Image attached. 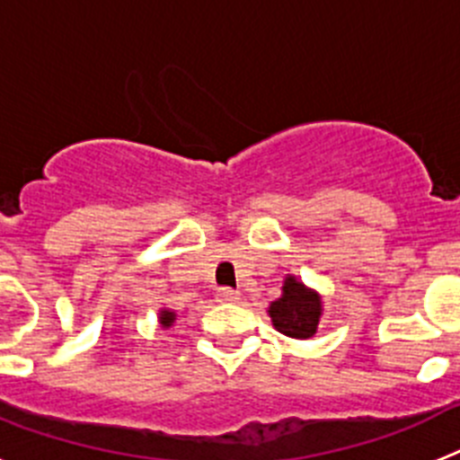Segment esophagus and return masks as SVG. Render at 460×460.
<instances>
[{"mask_svg": "<svg viewBox=\"0 0 460 460\" xmlns=\"http://www.w3.org/2000/svg\"><path fill=\"white\" fill-rule=\"evenodd\" d=\"M239 299V292L233 290V288H221V290L217 292V302L221 304H233Z\"/></svg>", "mask_w": 460, "mask_h": 460, "instance_id": "obj_1", "label": "esophagus"}]
</instances>
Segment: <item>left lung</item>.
Wrapping results in <instances>:
<instances>
[{
    "label": "left lung",
    "instance_id": "1",
    "mask_svg": "<svg viewBox=\"0 0 460 460\" xmlns=\"http://www.w3.org/2000/svg\"><path fill=\"white\" fill-rule=\"evenodd\" d=\"M323 304L315 292L295 280V276H288L283 283V295L270 306V315L274 327L280 334L292 336V339H308L315 334L320 323Z\"/></svg>",
    "mask_w": 460,
    "mask_h": 460
}]
</instances>
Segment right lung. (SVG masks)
I'll list each match as a JSON object with an SVG mask.
<instances>
[{
  "mask_svg": "<svg viewBox=\"0 0 460 460\" xmlns=\"http://www.w3.org/2000/svg\"><path fill=\"white\" fill-rule=\"evenodd\" d=\"M172 320H174L172 311H161V324H164V327H170V324H172Z\"/></svg>",
  "mask_w": 460,
  "mask_h": 460,
  "instance_id": "add662e5",
  "label": "right lung"
}]
</instances>
